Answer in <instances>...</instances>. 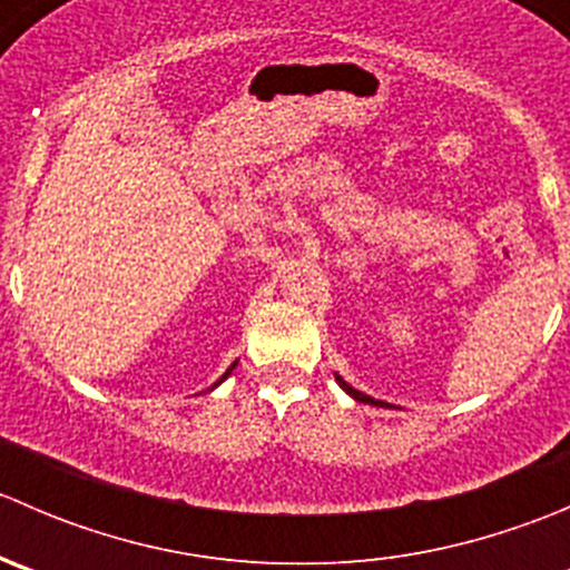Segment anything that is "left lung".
Segmentation results:
<instances>
[{
    "instance_id": "1",
    "label": "left lung",
    "mask_w": 570,
    "mask_h": 570,
    "mask_svg": "<svg viewBox=\"0 0 570 570\" xmlns=\"http://www.w3.org/2000/svg\"><path fill=\"white\" fill-rule=\"evenodd\" d=\"M336 381H338V386H342V389H344V392H347L350 396H353V400H358V402H370V405H383V402H375V400H372V396H366V394L355 392V389H353V386H350V383H344V381H342V377H338V375H336Z\"/></svg>"
}]
</instances>
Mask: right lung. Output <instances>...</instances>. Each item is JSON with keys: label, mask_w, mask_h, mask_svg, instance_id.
Instances as JSON below:
<instances>
[{"label": "right lung", "mask_w": 570, "mask_h": 570, "mask_svg": "<svg viewBox=\"0 0 570 570\" xmlns=\"http://www.w3.org/2000/svg\"><path fill=\"white\" fill-rule=\"evenodd\" d=\"M232 370H234V366H232ZM232 370H228V372H232ZM228 372H226V375H223V377H228ZM223 377H220V381H223ZM220 381H217V383H220Z\"/></svg>", "instance_id": "obj_1"}]
</instances>
